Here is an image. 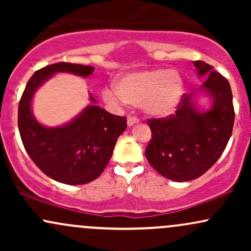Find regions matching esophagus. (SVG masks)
I'll use <instances>...</instances> for the list:
<instances>
[{
    "instance_id": "34e87169",
    "label": "esophagus",
    "mask_w": 251,
    "mask_h": 251,
    "mask_svg": "<svg viewBox=\"0 0 251 251\" xmlns=\"http://www.w3.org/2000/svg\"><path fill=\"white\" fill-rule=\"evenodd\" d=\"M139 123V119H138L137 117H133V116H129L127 118V125L128 126H133L135 124Z\"/></svg>"
}]
</instances>
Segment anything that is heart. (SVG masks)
I'll return each mask as SVG.
<instances>
[{"instance_id":"1","label":"heart","mask_w":251,"mask_h":251,"mask_svg":"<svg viewBox=\"0 0 251 251\" xmlns=\"http://www.w3.org/2000/svg\"><path fill=\"white\" fill-rule=\"evenodd\" d=\"M116 87L103 89L106 101L142 106L149 116L168 118L183 101L185 79L177 70L153 68L126 74L117 80Z\"/></svg>"}]
</instances>
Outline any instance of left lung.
<instances>
[{"instance_id": "left-lung-1", "label": "left lung", "mask_w": 251, "mask_h": 251, "mask_svg": "<svg viewBox=\"0 0 251 251\" xmlns=\"http://www.w3.org/2000/svg\"><path fill=\"white\" fill-rule=\"evenodd\" d=\"M198 77L205 80L164 119H149L152 139L146 148L149 163L159 175L175 181L196 179L217 162L231 137L235 112L230 83L212 66L194 61ZM205 93L212 100L201 110L195 96Z\"/></svg>"}]
</instances>
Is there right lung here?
I'll return each mask as SVG.
<instances>
[{"label":"right lung","instance_id":"1","mask_svg":"<svg viewBox=\"0 0 251 251\" xmlns=\"http://www.w3.org/2000/svg\"><path fill=\"white\" fill-rule=\"evenodd\" d=\"M92 66L59 62L46 66L30 77L19 103V131L35 165L59 183L80 185L97 179L111 159L117 139L126 129V118L92 103L67 124L48 127L35 119L31 102L35 92L56 73L88 77Z\"/></svg>","mask_w":251,"mask_h":251}]
</instances>
